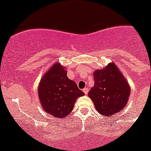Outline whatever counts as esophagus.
Instances as JSON below:
<instances>
[{"label": "esophagus", "mask_w": 151, "mask_h": 151, "mask_svg": "<svg viewBox=\"0 0 151 151\" xmlns=\"http://www.w3.org/2000/svg\"><path fill=\"white\" fill-rule=\"evenodd\" d=\"M83 91H84V93H85V94H87L88 92H89V89H88L87 88H84V89H83Z\"/></svg>", "instance_id": "34e87169"}]
</instances>
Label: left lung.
<instances>
[{"label":"left lung","instance_id":"1","mask_svg":"<svg viewBox=\"0 0 151 151\" xmlns=\"http://www.w3.org/2000/svg\"><path fill=\"white\" fill-rule=\"evenodd\" d=\"M94 85L89 92L95 108L105 116L124 108L131 93L129 83L114 63L93 73Z\"/></svg>","mask_w":151,"mask_h":151}]
</instances>
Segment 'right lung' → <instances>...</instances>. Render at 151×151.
<instances>
[{"label": "right lung", "mask_w": 151, "mask_h": 151, "mask_svg": "<svg viewBox=\"0 0 151 151\" xmlns=\"http://www.w3.org/2000/svg\"><path fill=\"white\" fill-rule=\"evenodd\" d=\"M38 95L45 111L62 119L71 113L77 99L84 93L67 77L64 67L55 63L41 79Z\"/></svg>", "instance_id": "1"}]
</instances>
